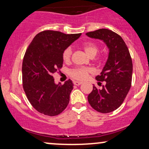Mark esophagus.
Masks as SVG:
<instances>
[{
  "label": "esophagus",
  "mask_w": 149,
  "mask_h": 149,
  "mask_svg": "<svg viewBox=\"0 0 149 149\" xmlns=\"http://www.w3.org/2000/svg\"><path fill=\"white\" fill-rule=\"evenodd\" d=\"M73 83H74L75 85H80L82 84L81 82H79V81H74L73 82Z\"/></svg>",
  "instance_id": "obj_1"
}]
</instances>
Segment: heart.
<instances>
[{"instance_id": "heart-1", "label": "heart", "mask_w": 149, "mask_h": 149, "mask_svg": "<svg viewBox=\"0 0 149 149\" xmlns=\"http://www.w3.org/2000/svg\"><path fill=\"white\" fill-rule=\"evenodd\" d=\"M82 47L84 49L87 54L90 57H93L97 54L99 51V47L96 44L92 42H83ZM73 49L71 47H68L63 51L62 59L64 62L68 63L71 60L72 55ZM93 72L91 68L88 67H76L69 71V76L74 80H84L88 78L89 75Z\"/></svg>"}]
</instances>
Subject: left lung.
Listing matches in <instances>:
<instances>
[{"instance_id":"1","label":"left lung","mask_w":149,"mask_h":149,"mask_svg":"<svg viewBox=\"0 0 149 149\" xmlns=\"http://www.w3.org/2000/svg\"><path fill=\"white\" fill-rule=\"evenodd\" d=\"M88 36L104 40L109 49L107 61L100 75L96 76L102 89L93 85L88 100L97 111L107 113L120 107L130 91L132 78V61L125 42L120 36L107 29L88 32Z\"/></svg>"}]
</instances>
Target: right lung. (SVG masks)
<instances>
[{
  "mask_svg": "<svg viewBox=\"0 0 149 149\" xmlns=\"http://www.w3.org/2000/svg\"><path fill=\"white\" fill-rule=\"evenodd\" d=\"M80 35L43 31L27 47L22 62V86L30 104L40 113L57 116L69 104L73 82L69 79L56 85L53 74L62 67L63 51Z\"/></svg>",
  "mask_w": 149,
  "mask_h": 149,
  "instance_id": "1",
  "label": "right lung"
}]
</instances>
